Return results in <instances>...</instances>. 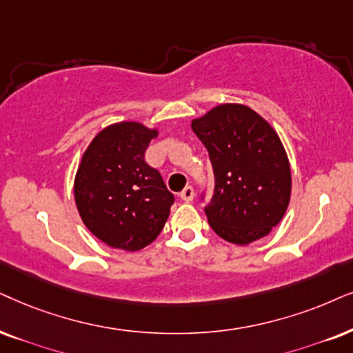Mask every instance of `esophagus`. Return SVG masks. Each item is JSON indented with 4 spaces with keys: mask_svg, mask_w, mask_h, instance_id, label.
<instances>
[{
    "mask_svg": "<svg viewBox=\"0 0 353 353\" xmlns=\"http://www.w3.org/2000/svg\"><path fill=\"white\" fill-rule=\"evenodd\" d=\"M194 197H195V192H194V187H190V185H187L184 190L181 192V199L184 200V202H192V200H194Z\"/></svg>",
    "mask_w": 353,
    "mask_h": 353,
    "instance_id": "1",
    "label": "esophagus"
}]
</instances>
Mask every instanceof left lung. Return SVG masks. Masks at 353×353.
<instances>
[{
    "label": "left lung",
    "instance_id": "left-lung-1",
    "mask_svg": "<svg viewBox=\"0 0 353 353\" xmlns=\"http://www.w3.org/2000/svg\"><path fill=\"white\" fill-rule=\"evenodd\" d=\"M190 127L215 174L205 208L212 230L239 246L264 238L283 218L292 195L288 156L274 127L251 107L233 102L213 107Z\"/></svg>",
    "mask_w": 353,
    "mask_h": 353
}]
</instances>
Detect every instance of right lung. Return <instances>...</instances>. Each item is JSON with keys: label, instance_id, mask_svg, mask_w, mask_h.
<instances>
[{"label": "right lung", "instance_id": "1", "mask_svg": "<svg viewBox=\"0 0 353 353\" xmlns=\"http://www.w3.org/2000/svg\"><path fill=\"white\" fill-rule=\"evenodd\" d=\"M158 128L125 120L102 128L84 151L74 176V202L86 228L107 246L135 252L153 243L174 195L145 151Z\"/></svg>", "mask_w": 353, "mask_h": 353}]
</instances>
